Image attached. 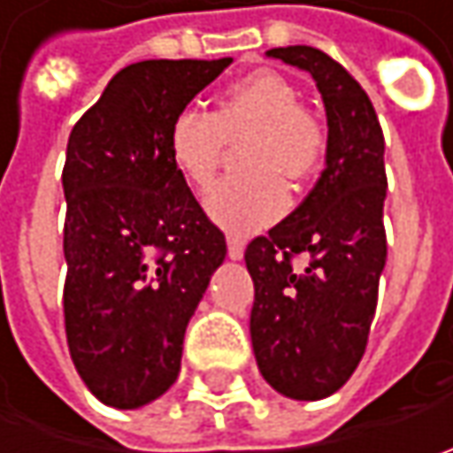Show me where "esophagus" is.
<instances>
[{"label": "esophagus", "mask_w": 453, "mask_h": 453, "mask_svg": "<svg viewBox=\"0 0 453 453\" xmlns=\"http://www.w3.org/2000/svg\"><path fill=\"white\" fill-rule=\"evenodd\" d=\"M226 250H229L232 259H242V254H244V239L239 234H226Z\"/></svg>", "instance_id": "esophagus-1"}]
</instances>
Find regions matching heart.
I'll return each instance as SVG.
<instances>
[{
	"label": "heart",
	"instance_id": "heart-1",
	"mask_svg": "<svg viewBox=\"0 0 453 453\" xmlns=\"http://www.w3.org/2000/svg\"><path fill=\"white\" fill-rule=\"evenodd\" d=\"M247 173L229 176L206 196V211L224 229L247 234L282 217L292 183L318 173L327 150L325 120L300 103V90L274 70H257L226 85L206 115L186 108L168 126V150L181 176L206 191L229 143H242Z\"/></svg>",
	"mask_w": 453,
	"mask_h": 453
}]
</instances>
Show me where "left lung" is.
<instances>
[{"instance_id": "left-lung-1", "label": "left lung", "mask_w": 453, "mask_h": 453, "mask_svg": "<svg viewBox=\"0 0 453 453\" xmlns=\"http://www.w3.org/2000/svg\"><path fill=\"white\" fill-rule=\"evenodd\" d=\"M307 70L327 113V156L304 201L247 244L252 348L274 391L318 401L345 386L368 345L386 265L383 131L368 93L318 47H274ZM304 253V271L294 259Z\"/></svg>"}]
</instances>
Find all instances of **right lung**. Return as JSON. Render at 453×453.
Returning <instances> with one entry per match:
<instances>
[{
    "instance_id": "1",
    "label": "right lung",
    "mask_w": 453,
    "mask_h": 453,
    "mask_svg": "<svg viewBox=\"0 0 453 453\" xmlns=\"http://www.w3.org/2000/svg\"><path fill=\"white\" fill-rule=\"evenodd\" d=\"M229 65H128L70 133L65 333L80 378L105 406L138 409L173 386L186 325L226 257L224 232L171 158L168 126Z\"/></svg>"
}]
</instances>
